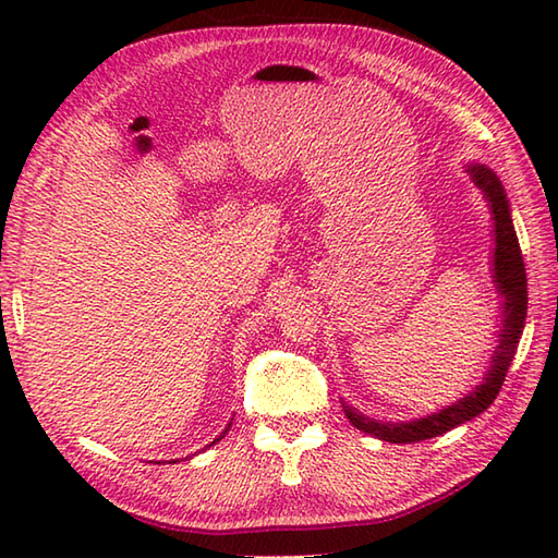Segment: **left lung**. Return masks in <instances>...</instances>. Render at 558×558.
Segmentation results:
<instances>
[{
	"label": "left lung",
	"instance_id": "left-lung-1",
	"mask_svg": "<svg viewBox=\"0 0 558 558\" xmlns=\"http://www.w3.org/2000/svg\"><path fill=\"white\" fill-rule=\"evenodd\" d=\"M468 172L472 177V182H475L482 189V194L487 196V204L494 216V282L496 290H499L504 298V324L499 330V345L494 350L492 366L487 374H484L482 384L472 390V393L460 398L453 405H448L434 414H426V417L412 422H378L372 417H364V414L350 408L348 402H342V410H345L348 420L357 426L360 432L381 438V441L388 444H414L424 441V438L441 436L453 429V426L465 424L472 417L482 414L492 405L494 398L499 396L508 366H511L513 354L518 350L520 336H523L527 316V276L523 254H520L518 234L511 220V206H508L501 180L489 168H484V165H468Z\"/></svg>",
	"mask_w": 558,
	"mask_h": 558
}]
</instances>
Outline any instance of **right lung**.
<instances>
[{"label":"right lung","instance_id":"right-lung-1","mask_svg":"<svg viewBox=\"0 0 558 558\" xmlns=\"http://www.w3.org/2000/svg\"><path fill=\"white\" fill-rule=\"evenodd\" d=\"M228 429H230V424H228ZM228 429H225V432H222V434H220V436H218V438H216V441H220V438H222V436H225V434H228ZM216 441H213V444H216Z\"/></svg>","mask_w":558,"mask_h":558}]
</instances>
